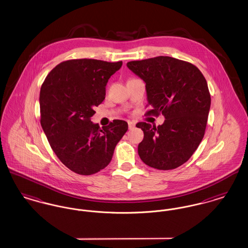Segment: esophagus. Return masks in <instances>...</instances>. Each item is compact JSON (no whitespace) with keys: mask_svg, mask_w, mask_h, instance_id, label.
I'll return each mask as SVG.
<instances>
[{"mask_svg":"<svg viewBox=\"0 0 248 248\" xmlns=\"http://www.w3.org/2000/svg\"><path fill=\"white\" fill-rule=\"evenodd\" d=\"M135 126H136V124L134 122H130V121L128 122V128L129 129H134Z\"/></svg>","mask_w":248,"mask_h":248,"instance_id":"obj_1","label":"esophagus"}]
</instances>
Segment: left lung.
<instances>
[{"label":"left lung","instance_id":"left-lung-1","mask_svg":"<svg viewBox=\"0 0 248 248\" xmlns=\"http://www.w3.org/2000/svg\"><path fill=\"white\" fill-rule=\"evenodd\" d=\"M128 69L146 83L147 115L165 116L152 126L137 124L144 139L138 148L142 161L159 170L175 169L197 150L207 124L211 97L205 78L193 64L171 57L127 62Z\"/></svg>","mask_w":248,"mask_h":248}]
</instances>
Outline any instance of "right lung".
I'll return each mask as SVG.
<instances>
[{
    "label": "right lung",
    "mask_w": 248,
    "mask_h": 248,
    "mask_svg": "<svg viewBox=\"0 0 248 248\" xmlns=\"http://www.w3.org/2000/svg\"><path fill=\"white\" fill-rule=\"evenodd\" d=\"M122 65L71 59L56 66L42 84L41 125L54 153L74 173L89 176L104 169L128 129L123 120L102 129L91 122L93 108L105 99L107 83Z\"/></svg>",
    "instance_id": "add662e5"
}]
</instances>
